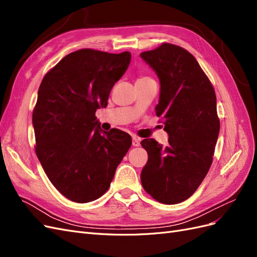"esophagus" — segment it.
<instances>
[{"instance_id":"obj_1","label":"esophagus","mask_w":257,"mask_h":257,"mask_svg":"<svg viewBox=\"0 0 257 257\" xmlns=\"http://www.w3.org/2000/svg\"><path fill=\"white\" fill-rule=\"evenodd\" d=\"M132 144H133L134 147H138L139 145H141V138H138V137L134 136V137H133V143H132Z\"/></svg>"}]
</instances>
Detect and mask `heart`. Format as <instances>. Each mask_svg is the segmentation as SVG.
Segmentation results:
<instances>
[{"label": "heart", "mask_w": 257, "mask_h": 257, "mask_svg": "<svg viewBox=\"0 0 257 257\" xmlns=\"http://www.w3.org/2000/svg\"><path fill=\"white\" fill-rule=\"evenodd\" d=\"M152 78H150V77H148V76H141L139 77V78L137 79V81H147V80H151ZM136 81V82H137Z\"/></svg>", "instance_id": "1"}]
</instances>
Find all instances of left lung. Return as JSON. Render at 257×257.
<instances>
[{
    "label": "left lung",
    "mask_w": 257,
    "mask_h": 257,
    "mask_svg": "<svg viewBox=\"0 0 257 257\" xmlns=\"http://www.w3.org/2000/svg\"><path fill=\"white\" fill-rule=\"evenodd\" d=\"M161 82L160 102L168 145L141 143L148 162L141 175L145 191L159 203L179 204L193 195L212 164L220 132L213 85L188 50L169 43L141 53Z\"/></svg>",
    "instance_id": "8db88e82"
}]
</instances>
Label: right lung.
Instances as JSON below:
<instances>
[{
	"label": "right lung",
	"instance_id": "add662e5",
	"mask_svg": "<svg viewBox=\"0 0 257 257\" xmlns=\"http://www.w3.org/2000/svg\"><path fill=\"white\" fill-rule=\"evenodd\" d=\"M130 62L128 51L77 50L53 66L38 89L35 152L54 188L75 203L104 195L131 148L127 133L111 128L102 134L95 116Z\"/></svg>",
	"mask_w": 257,
	"mask_h": 257
}]
</instances>
